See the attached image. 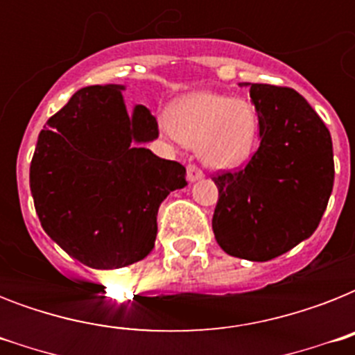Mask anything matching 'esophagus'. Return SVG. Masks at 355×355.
I'll list each match as a JSON object with an SVG mask.
<instances>
[{"mask_svg":"<svg viewBox=\"0 0 355 355\" xmlns=\"http://www.w3.org/2000/svg\"><path fill=\"white\" fill-rule=\"evenodd\" d=\"M205 177V173L200 171L199 167L195 166V164H189L188 166V180L189 182H197L200 178Z\"/></svg>","mask_w":355,"mask_h":355,"instance_id":"34e87169","label":"esophagus"}]
</instances>
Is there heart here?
<instances>
[{"mask_svg": "<svg viewBox=\"0 0 355 355\" xmlns=\"http://www.w3.org/2000/svg\"><path fill=\"white\" fill-rule=\"evenodd\" d=\"M167 130L180 144L197 149L206 166L232 169L252 155L258 116L245 99L197 92L175 103Z\"/></svg>", "mask_w": 355, "mask_h": 355, "instance_id": "heart-1", "label": "heart"}]
</instances>
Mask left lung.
<instances>
[{"label":"left lung","instance_id":"1","mask_svg":"<svg viewBox=\"0 0 355 355\" xmlns=\"http://www.w3.org/2000/svg\"><path fill=\"white\" fill-rule=\"evenodd\" d=\"M259 121L245 169L214 177L211 228L230 256L269 261L317 230L334 188V147L319 114L293 88L241 83Z\"/></svg>","mask_w":355,"mask_h":355}]
</instances>
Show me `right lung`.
<instances>
[{"instance_id":"right-lung-1","label":"right lung","mask_w":355,"mask_h":355,"mask_svg":"<svg viewBox=\"0 0 355 355\" xmlns=\"http://www.w3.org/2000/svg\"><path fill=\"white\" fill-rule=\"evenodd\" d=\"M125 86H86L47 119L31 162V193L46 234L94 269H119L155 247L156 216L186 186V167L144 144L158 123L144 105L127 112Z\"/></svg>"}]
</instances>
